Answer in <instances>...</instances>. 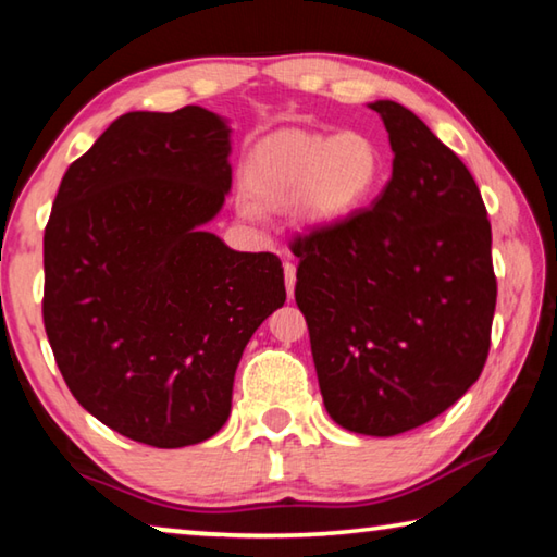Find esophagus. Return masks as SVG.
Wrapping results in <instances>:
<instances>
[{"instance_id": "esophagus-1", "label": "esophagus", "mask_w": 557, "mask_h": 557, "mask_svg": "<svg viewBox=\"0 0 557 557\" xmlns=\"http://www.w3.org/2000/svg\"><path fill=\"white\" fill-rule=\"evenodd\" d=\"M295 285H297V268L292 262H285V287L287 297H295Z\"/></svg>"}]
</instances>
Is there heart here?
I'll use <instances>...</instances> for the list:
<instances>
[{
	"label": "heart",
	"mask_w": 557,
	"mask_h": 557,
	"mask_svg": "<svg viewBox=\"0 0 557 557\" xmlns=\"http://www.w3.org/2000/svg\"><path fill=\"white\" fill-rule=\"evenodd\" d=\"M385 159L379 143L358 129L338 135L287 129L252 149L243 172L248 199L260 209H285L305 228H329L363 209L383 184ZM245 219L258 209L240 203Z\"/></svg>",
	"instance_id": "b5f03b06"
}]
</instances>
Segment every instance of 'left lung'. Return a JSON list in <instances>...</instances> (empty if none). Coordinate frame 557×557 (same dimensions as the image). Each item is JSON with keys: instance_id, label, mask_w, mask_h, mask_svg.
Instances as JSON below:
<instances>
[{"instance_id": "1", "label": "left lung", "mask_w": 557, "mask_h": 557, "mask_svg": "<svg viewBox=\"0 0 557 557\" xmlns=\"http://www.w3.org/2000/svg\"><path fill=\"white\" fill-rule=\"evenodd\" d=\"M369 108L388 129L391 182L371 209L295 240V299L326 412L358 435L393 437L482 375L496 277L469 169L400 102Z\"/></svg>"}]
</instances>
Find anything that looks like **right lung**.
I'll list each match as a JSON object with an SVG mask.
<instances>
[{"mask_svg":"<svg viewBox=\"0 0 557 557\" xmlns=\"http://www.w3.org/2000/svg\"><path fill=\"white\" fill-rule=\"evenodd\" d=\"M215 112H127L69 166L44 233V326L73 398L149 447L213 437L243 348L285 305L272 252L203 228L231 191Z\"/></svg>","mask_w":557,"mask_h":557,"instance_id":"add662e5","label":"right lung"}]
</instances>
